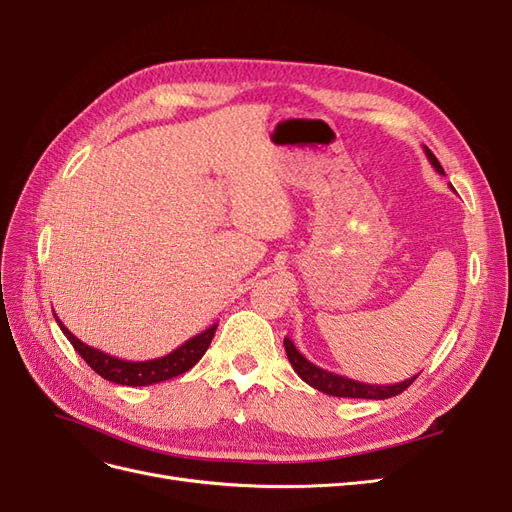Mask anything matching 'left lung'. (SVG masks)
<instances>
[{"mask_svg": "<svg viewBox=\"0 0 512 512\" xmlns=\"http://www.w3.org/2000/svg\"><path fill=\"white\" fill-rule=\"evenodd\" d=\"M425 149V156L427 160L431 162V166L438 170L440 175H444V168L440 166L438 158L433 156V153ZM284 348H286V354H288V361L292 365V369L297 371L299 378L303 382H307L309 386H314L316 391H322L327 395H333V397H354V399H389V397H395L399 393H404L408 386L416 380L414 378H408L404 382L399 384H365V382H359V380H352V378H346V376H339V374H333V371H327L322 369L314 363H309L305 356L297 350V346L292 344L290 337H284Z\"/></svg>", "mask_w": 512, "mask_h": 512, "instance_id": "1", "label": "left lung"}]
</instances>
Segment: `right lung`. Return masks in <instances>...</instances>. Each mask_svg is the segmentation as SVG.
I'll use <instances>...</instances> for the list:
<instances>
[{
  "label": "right lung",
  "instance_id": "obj_1",
  "mask_svg": "<svg viewBox=\"0 0 512 512\" xmlns=\"http://www.w3.org/2000/svg\"><path fill=\"white\" fill-rule=\"evenodd\" d=\"M55 320L59 324V329L64 331V335L70 339L74 350L83 356L85 363L94 369L98 376H102L108 382L123 384V386H149V384L164 382V380H170L179 374H185V371L192 369L200 359H203V354L207 352L211 339L215 335V329H218V324H211L209 329L190 337L188 342L181 344L170 354L160 356V359L123 361V359H117V356H111L98 348H91V346L83 344L79 337H74L64 327V324H61V320L57 316H55Z\"/></svg>",
  "mask_w": 512,
  "mask_h": 512
}]
</instances>
